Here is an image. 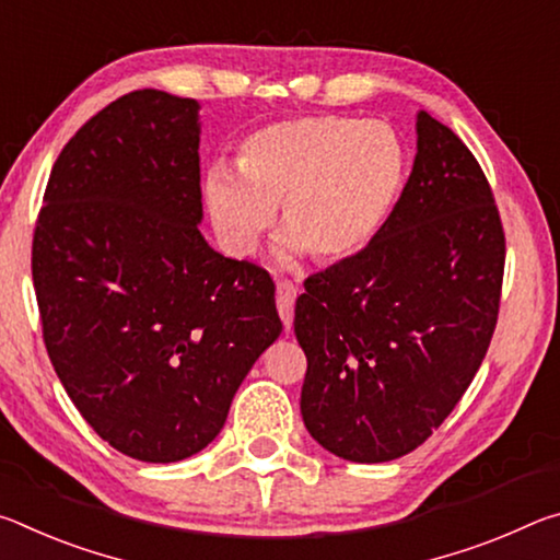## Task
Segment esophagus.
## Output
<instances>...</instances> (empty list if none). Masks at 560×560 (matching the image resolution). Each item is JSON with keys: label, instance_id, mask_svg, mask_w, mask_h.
<instances>
[{"label": "esophagus", "instance_id": "1", "mask_svg": "<svg viewBox=\"0 0 560 560\" xmlns=\"http://www.w3.org/2000/svg\"><path fill=\"white\" fill-rule=\"evenodd\" d=\"M296 291H299L296 283L289 279H281L277 283V306L287 330H291V324H293V301H296Z\"/></svg>", "mask_w": 560, "mask_h": 560}]
</instances>
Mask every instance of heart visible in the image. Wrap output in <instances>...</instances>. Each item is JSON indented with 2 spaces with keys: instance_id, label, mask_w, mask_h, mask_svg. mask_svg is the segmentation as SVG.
Returning <instances> with one entry per match:
<instances>
[{
  "instance_id": "obj_1",
  "label": "heart",
  "mask_w": 560,
  "mask_h": 560,
  "mask_svg": "<svg viewBox=\"0 0 560 560\" xmlns=\"http://www.w3.org/2000/svg\"><path fill=\"white\" fill-rule=\"evenodd\" d=\"M407 175L397 132L381 120L299 116L249 132L226 163L207 167L205 205L217 236L234 257L257 249L281 210L287 234L279 257L326 264L350 259L390 217Z\"/></svg>"
}]
</instances>
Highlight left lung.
I'll list each match as a JSON object with an SVG mask.
<instances>
[{"mask_svg":"<svg viewBox=\"0 0 560 560\" xmlns=\"http://www.w3.org/2000/svg\"><path fill=\"white\" fill-rule=\"evenodd\" d=\"M506 240L485 170L417 113L412 173L375 240L303 281V424L336 457H402L447 420L499 316Z\"/></svg>","mask_w":560,"mask_h":560,"instance_id":"1","label":"left lung"}]
</instances>
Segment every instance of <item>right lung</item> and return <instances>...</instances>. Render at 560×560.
Here are the masks:
<instances>
[{"label":"right lung","mask_w":560,"mask_h":560,"mask_svg":"<svg viewBox=\"0 0 560 560\" xmlns=\"http://www.w3.org/2000/svg\"><path fill=\"white\" fill-rule=\"evenodd\" d=\"M197 110L143 89L96 113L56 158L32 242L56 375L101 440L153 464L220 434L283 328L269 271L197 230Z\"/></svg>","instance_id":"obj_1"}]
</instances>
